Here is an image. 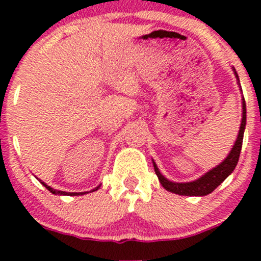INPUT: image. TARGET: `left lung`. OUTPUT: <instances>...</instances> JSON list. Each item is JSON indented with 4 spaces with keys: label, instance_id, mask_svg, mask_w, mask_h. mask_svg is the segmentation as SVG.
I'll return each mask as SVG.
<instances>
[{
    "label": "left lung",
    "instance_id": "obj_1",
    "mask_svg": "<svg viewBox=\"0 0 261 261\" xmlns=\"http://www.w3.org/2000/svg\"><path fill=\"white\" fill-rule=\"evenodd\" d=\"M232 68H233V72L236 74V79L238 81V85L241 86L238 74H237L234 67ZM242 100H243L242 101V109H243V113H242V122H241V127H239L238 137H237L234 145H233V148L230 149L229 154L224 158V161L221 162L217 167H215V168L208 170L207 173H205L202 176H200L199 179H196V180L194 181H189V182H174V181L168 180V179L164 178V176L162 175L160 169H158L157 164H155L153 161L154 172L155 174H157L158 179H160L162 187L166 189V190L170 191V193L178 194V195L205 196V195H208V194H211L212 191L218 187V185H221V182L224 181V179H226L227 176L234 170L237 163H238L239 154H241V149H242V143H243L244 128H245V124H247V109H245L244 97Z\"/></svg>",
    "mask_w": 261,
    "mask_h": 261
}]
</instances>
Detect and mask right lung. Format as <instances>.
<instances>
[{
    "instance_id": "add662e5",
    "label": "right lung",
    "mask_w": 261,
    "mask_h": 261,
    "mask_svg": "<svg viewBox=\"0 0 261 261\" xmlns=\"http://www.w3.org/2000/svg\"><path fill=\"white\" fill-rule=\"evenodd\" d=\"M40 182H41V184L44 185L45 188L47 189V190L50 191V193L55 194V195H70V196H77V195H83V194H86V193H66V191H60V190H56V189H53L51 187H49V185H46V184H45L44 181H41V180H40ZM98 189H99V187H97V188H95V189H93L92 191H95V190H98Z\"/></svg>"
}]
</instances>
